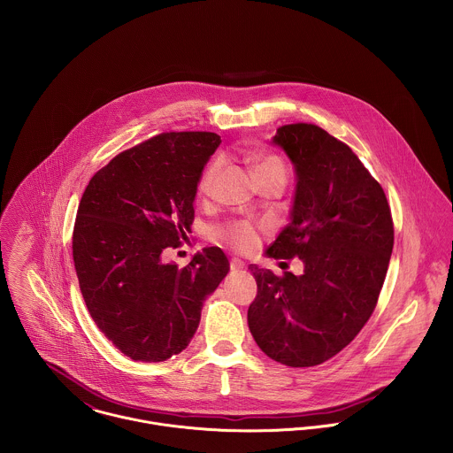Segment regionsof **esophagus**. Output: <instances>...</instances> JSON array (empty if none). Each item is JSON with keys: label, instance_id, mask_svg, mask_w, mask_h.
Segmentation results:
<instances>
[{"label": "esophagus", "instance_id": "obj_1", "mask_svg": "<svg viewBox=\"0 0 453 453\" xmlns=\"http://www.w3.org/2000/svg\"><path fill=\"white\" fill-rule=\"evenodd\" d=\"M244 261H241L239 258H232L230 259V268L234 270V272H239V270H244Z\"/></svg>", "mask_w": 453, "mask_h": 453}]
</instances>
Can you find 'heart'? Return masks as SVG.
<instances>
[{"label": "heart", "mask_w": 453, "mask_h": 453, "mask_svg": "<svg viewBox=\"0 0 453 453\" xmlns=\"http://www.w3.org/2000/svg\"><path fill=\"white\" fill-rule=\"evenodd\" d=\"M221 165H223V160L218 157V158L211 160V164L205 167V171L198 181V190L202 194H207L212 188V183H214L216 176L219 174ZM255 173H257V176L266 174V173H284L286 174V165L277 155H263V157H259L258 162L255 165ZM218 234L237 251L246 253V251L255 250L258 244V232L250 221L228 223Z\"/></svg>", "instance_id": "1"}]
</instances>
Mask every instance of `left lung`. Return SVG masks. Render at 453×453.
<instances>
[{"mask_svg":"<svg viewBox=\"0 0 453 453\" xmlns=\"http://www.w3.org/2000/svg\"><path fill=\"white\" fill-rule=\"evenodd\" d=\"M295 165L291 221L266 255L303 259V273L251 265L258 284L248 323L259 349L293 368L347 347L373 314L388 273L394 225L388 196L357 155L314 124L277 129Z\"/></svg>","mask_w":453,"mask_h":453,"instance_id":"obj_1","label":"left lung"}]
</instances>
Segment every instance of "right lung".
<instances>
[{
	"label": "right lung",
	"instance_id": "1",
	"mask_svg": "<svg viewBox=\"0 0 453 453\" xmlns=\"http://www.w3.org/2000/svg\"><path fill=\"white\" fill-rule=\"evenodd\" d=\"M214 132H162L119 153L81 195L73 259L90 318L130 359L160 363L187 349L205 298L230 270L203 248L185 266L165 261L188 241Z\"/></svg>",
	"mask_w": 453,
	"mask_h": 453
}]
</instances>
